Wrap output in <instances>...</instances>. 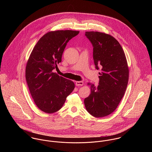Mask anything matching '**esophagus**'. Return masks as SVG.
<instances>
[{
  "label": "esophagus",
  "instance_id": "esophagus-1",
  "mask_svg": "<svg viewBox=\"0 0 152 152\" xmlns=\"http://www.w3.org/2000/svg\"><path fill=\"white\" fill-rule=\"evenodd\" d=\"M84 84V83L83 81H76L75 85L77 86H83Z\"/></svg>",
  "mask_w": 152,
  "mask_h": 152
}]
</instances>
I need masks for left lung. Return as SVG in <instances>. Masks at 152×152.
Masks as SVG:
<instances>
[{
  "mask_svg": "<svg viewBox=\"0 0 152 152\" xmlns=\"http://www.w3.org/2000/svg\"><path fill=\"white\" fill-rule=\"evenodd\" d=\"M85 35L93 46L95 68L101 72L99 85H91L84 104L93 116L104 117L116 109L124 95L129 79L127 61L121 44L110 35L98 31H87Z\"/></svg>",
  "mask_w": 152,
  "mask_h": 152,
  "instance_id": "1",
  "label": "left lung"
}]
</instances>
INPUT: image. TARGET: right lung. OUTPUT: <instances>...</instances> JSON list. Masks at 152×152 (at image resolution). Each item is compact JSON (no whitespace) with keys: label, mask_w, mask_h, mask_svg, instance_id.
<instances>
[{"label":"right lung","mask_w":152,"mask_h":152,"mask_svg":"<svg viewBox=\"0 0 152 152\" xmlns=\"http://www.w3.org/2000/svg\"><path fill=\"white\" fill-rule=\"evenodd\" d=\"M80 31H50L34 46L26 68V79L37 107L45 113H54L62 108L66 98L74 90V83L53 72L61 62L67 43Z\"/></svg>","instance_id":"1"}]
</instances>
